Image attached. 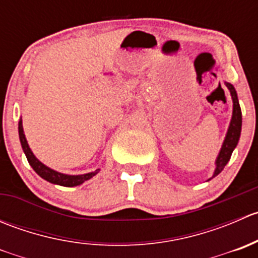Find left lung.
<instances>
[{
    "instance_id": "8db88e82",
    "label": "left lung",
    "mask_w": 258,
    "mask_h": 258,
    "mask_svg": "<svg viewBox=\"0 0 258 258\" xmlns=\"http://www.w3.org/2000/svg\"><path fill=\"white\" fill-rule=\"evenodd\" d=\"M226 86L228 87V90H230L231 92V96H232L233 113H232V119H231L230 127H228L227 135H226L225 142H223L222 148H221L220 151V155H218L217 160H216V170H215V173H213V177L217 176L218 173L225 168V166L227 165L233 150H235V147L237 146L238 139H240V135H241L242 113H241L240 103H238L237 93H236L235 87H233L231 83L226 82Z\"/></svg>"
}]
</instances>
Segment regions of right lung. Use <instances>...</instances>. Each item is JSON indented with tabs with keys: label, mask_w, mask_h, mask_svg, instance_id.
<instances>
[{
	"label": "right lung",
	"mask_w": 258,
	"mask_h": 258,
	"mask_svg": "<svg viewBox=\"0 0 258 258\" xmlns=\"http://www.w3.org/2000/svg\"><path fill=\"white\" fill-rule=\"evenodd\" d=\"M18 135H20L21 146H22L23 152H25L26 157H27L28 163L32 166V168L36 171L37 175H40L43 179L51 182V183L59 184V186H64V187L79 186V184L83 183V182L87 181V179L92 178L93 176H95L96 173H98V171H100V170H96L95 172L86 173V175H79V176H69V175H63V173L56 172V171L51 170V168H48L47 166L41 163L40 161L35 157L32 151L30 150V147H28L27 145V141H26L25 134H23L22 121L18 122Z\"/></svg>",
	"instance_id": "1"
}]
</instances>
